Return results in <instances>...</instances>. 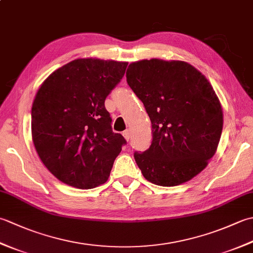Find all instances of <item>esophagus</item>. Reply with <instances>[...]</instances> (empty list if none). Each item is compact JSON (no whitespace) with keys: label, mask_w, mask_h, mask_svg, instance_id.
<instances>
[{"label":"esophagus","mask_w":253,"mask_h":253,"mask_svg":"<svg viewBox=\"0 0 253 253\" xmlns=\"http://www.w3.org/2000/svg\"><path fill=\"white\" fill-rule=\"evenodd\" d=\"M130 135H131V133H130V130H129V129H126L125 131L123 132V136H124V138L126 139L127 141L129 140V139H130Z\"/></svg>","instance_id":"esophagus-1"}]
</instances>
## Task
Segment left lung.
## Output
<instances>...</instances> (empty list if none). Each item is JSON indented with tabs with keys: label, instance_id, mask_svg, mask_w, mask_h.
Instances as JSON below:
<instances>
[{
	"label": "left lung",
	"instance_id": "8db88e82",
	"mask_svg": "<svg viewBox=\"0 0 253 253\" xmlns=\"http://www.w3.org/2000/svg\"><path fill=\"white\" fill-rule=\"evenodd\" d=\"M126 78L152 124L151 146L133 154L143 177L163 187L192 179L222 135L223 110L211 84L187 62L160 58L129 64Z\"/></svg>",
	"mask_w": 253,
	"mask_h": 253
}]
</instances>
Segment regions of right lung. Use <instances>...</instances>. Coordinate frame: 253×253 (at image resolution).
<instances>
[{"instance_id":"1","label":"right lung","mask_w":253,"mask_h":253,"mask_svg":"<svg viewBox=\"0 0 253 253\" xmlns=\"http://www.w3.org/2000/svg\"><path fill=\"white\" fill-rule=\"evenodd\" d=\"M127 62L77 58L53 72L35 96L31 133L45 168L64 184L91 189L109 179L126 140L112 130L104 101Z\"/></svg>"}]
</instances>
